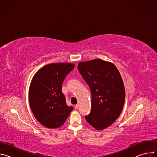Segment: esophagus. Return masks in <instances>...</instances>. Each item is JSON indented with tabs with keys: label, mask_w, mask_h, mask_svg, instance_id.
<instances>
[{
	"label": "esophagus",
	"mask_w": 157,
	"mask_h": 157,
	"mask_svg": "<svg viewBox=\"0 0 157 157\" xmlns=\"http://www.w3.org/2000/svg\"><path fill=\"white\" fill-rule=\"evenodd\" d=\"M78 107H79V105H78V104H76V105H75V108L76 109H78Z\"/></svg>",
	"instance_id": "34e87169"
}]
</instances>
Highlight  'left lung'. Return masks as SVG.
Returning a JSON list of instances; mask_svg holds the SVG:
<instances>
[{"label": "left lung", "mask_w": 157, "mask_h": 157, "mask_svg": "<svg viewBox=\"0 0 157 157\" xmlns=\"http://www.w3.org/2000/svg\"><path fill=\"white\" fill-rule=\"evenodd\" d=\"M78 68L92 95L91 113L85 119L96 130H103L116 121L123 109L125 91L121 75L113 63L101 59L79 62Z\"/></svg>", "instance_id": "left-lung-1"}]
</instances>
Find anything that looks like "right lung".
I'll return each instance as SVG.
<instances>
[{"instance_id": "obj_1", "label": "right lung", "mask_w": 157, "mask_h": 157, "mask_svg": "<svg viewBox=\"0 0 157 157\" xmlns=\"http://www.w3.org/2000/svg\"><path fill=\"white\" fill-rule=\"evenodd\" d=\"M75 66L73 63H50L42 67L32 79L30 106L36 120L47 128L61 127L73 109L67 105L61 89L65 77Z\"/></svg>"}]
</instances>
